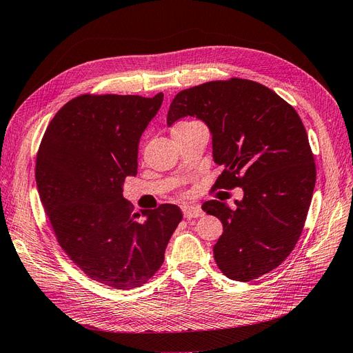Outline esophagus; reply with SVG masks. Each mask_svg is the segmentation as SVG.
<instances>
[{"mask_svg":"<svg viewBox=\"0 0 353 353\" xmlns=\"http://www.w3.org/2000/svg\"><path fill=\"white\" fill-rule=\"evenodd\" d=\"M183 213L184 218L190 219V218H200L203 215V210L200 209V206L193 205V206H183Z\"/></svg>","mask_w":353,"mask_h":353,"instance_id":"esophagus-1","label":"esophagus"}]
</instances>
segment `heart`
<instances>
[{"instance_id": "heart-1", "label": "heart", "mask_w": 353, "mask_h": 353, "mask_svg": "<svg viewBox=\"0 0 353 353\" xmlns=\"http://www.w3.org/2000/svg\"><path fill=\"white\" fill-rule=\"evenodd\" d=\"M185 123H188V122H181V123L175 125V126H174V130H175V128H178V126H183V125H185Z\"/></svg>"}]
</instances>
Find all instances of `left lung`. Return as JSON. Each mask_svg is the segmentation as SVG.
<instances>
[{
	"label": "left lung",
	"instance_id": "left-lung-1",
	"mask_svg": "<svg viewBox=\"0 0 353 353\" xmlns=\"http://www.w3.org/2000/svg\"><path fill=\"white\" fill-rule=\"evenodd\" d=\"M187 116L209 128L213 160L223 166L215 185L243 188L234 208L218 200L201 206L223 225L215 261L231 280L259 279L292 253L311 205L316 170L305 126L279 94L239 78L178 92L168 126Z\"/></svg>",
	"mask_w": 353,
	"mask_h": 353
}]
</instances>
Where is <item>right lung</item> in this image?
<instances>
[{"label":"right lung","instance_id":"add662e5","mask_svg":"<svg viewBox=\"0 0 353 353\" xmlns=\"http://www.w3.org/2000/svg\"><path fill=\"white\" fill-rule=\"evenodd\" d=\"M162 101V92L81 95L52 117L37 156L38 194L61 249L90 279L119 290L152 279L183 219L169 203L132 215L122 194Z\"/></svg>","mask_w":353,"mask_h":353}]
</instances>
